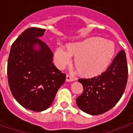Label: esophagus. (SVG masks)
<instances>
[{
	"label": "esophagus",
	"mask_w": 133,
	"mask_h": 133,
	"mask_svg": "<svg viewBox=\"0 0 133 133\" xmlns=\"http://www.w3.org/2000/svg\"><path fill=\"white\" fill-rule=\"evenodd\" d=\"M75 81V78H73L72 76L70 75H67L66 76V81L67 82H72Z\"/></svg>",
	"instance_id": "34e87169"
}]
</instances>
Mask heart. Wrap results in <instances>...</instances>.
<instances>
[{
  "mask_svg": "<svg viewBox=\"0 0 133 133\" xmlns=\"http://www.w3.org/2000/svg\"><path fill=\"white\" fill-rule=\"evenodd\" d=\"M67 50L57 48L54 61L59 68L70 63L71 56H75V67L79 74L93 77L104 72L114 58V43L100 37H91L83 41L66 45Z\"/></svg>",
  "mask_w": 133,
  "mask_h": 133,
  "instance_id": "obj_1",
  "label": "heart"
}]
</instances>
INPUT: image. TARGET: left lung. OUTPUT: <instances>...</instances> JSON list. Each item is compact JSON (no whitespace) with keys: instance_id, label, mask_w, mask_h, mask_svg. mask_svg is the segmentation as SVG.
I'll return each mask as SVG.
<instances>
[{"instance_id":"1","label":"left lung","mask_w":133,"mask_h":133,"mask_svg":"<svg viewBox=\"0 0 133 133\" xmlns=\"http://www.w3.org/2000/svg\"><path fill=\"white\" fill-rule=\"evenodd\" d=\"M128 75L126 55L122 50L101 75L78 80L83 87V92L76 99L79 108L92 115L108 111L122 97L127 85Z\"/></svg>"}]
</instances>
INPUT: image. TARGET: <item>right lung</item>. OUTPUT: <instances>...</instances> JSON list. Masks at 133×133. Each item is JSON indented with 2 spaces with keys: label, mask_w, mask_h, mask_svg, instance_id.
Wrapping results in <instances>:
<instances>
[{
  "label": "right lung",
  "mask_w": 133,
  "mask_h": 133,
  "mask_svg": "<svg viewBox=\"0 0 133 133\" xmlns=\"http://www.w3.org/2000/svg\"><path fill=\"white\" fill-rule=\"evenodd\" d=\"M45 31L39 28L24 30L12 45L8 60L12 95L23 108L36 112L49 108L66 78L54 65L49 47L40 39Z\"/></svg>",
  "instance_id": "add662e5"
}]
</instances>
